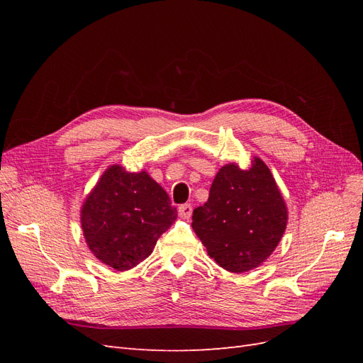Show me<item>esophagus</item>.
<instances>
[{
  "label": "esophagus",
  "mask_w": 363,
  "mask_h": 363,
  "mask_svg": "<svg viewBox=\"0 0 363 363\" xmlns=\"http://www.w3.org/2000/svg\"><path fill=\"white\" fill-rule=\"evenodd\" d=\"M179 215L183 218V219H189L191 215H192V206L191 204H182L179 207Z\"/></svg>",
  "instance_id": "obj_1"
}]
</instances>
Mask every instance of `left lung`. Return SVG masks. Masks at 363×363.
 Returning a JSON list of instances; mask_svg holds the SVG:
<instances>
[{"label": "left lung", "mask_w": 363, "mask_h": 363, "mask_svg": "<svg viewBox=\"0 0 363 363\" xmlns=\"http://www.w3.org/2000/svg\"><path fill=\"white\" fill-rule=\"evenodd\" d=\"M288 208L269 168L255 157L248 169L228 163L218 171L208 200L196 207L192 228L207 255L230 272L262 265L276 250Z\"/></svg>", "instance_id": "obj_1"}]
</instances>
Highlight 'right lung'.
<instances>
[{"label":"right lung","instance_id":"1","mask_svg":"<svg viewBox=\"0 0 363 363\" xmlns=\"http://www.w3.org/2000/svg\"><path fill=\"white\" fill-rule=\"evenodd\" d=\"M82 228L94 256L118 271L145 260L177 219L168 194L145 171L107 168L82 207Z\"/></svg>","mask_w":363,"mask_h":363}]
</instances>
